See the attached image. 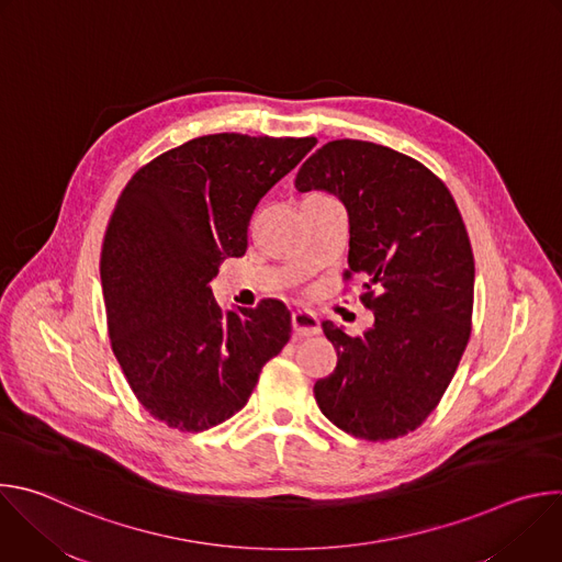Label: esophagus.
Instances as JSON below:
<instances>
[{
    "label": "esophagus",
    "instance_id": "34e87169",
    "mask_svg": "<svg viewBox=\"0 0 562 562\" xmlns=\"http://www.w3.org/2000/svg\"><path fill=\"white\" fill-rule=\"evenodd\" d=\"M291 325H293V331L297 336H315V334H319V319L311 311H306V308L293 311Z\"/></svg>",
    "mask_w": 562,
    "mask_h": 562
}]
</instances>
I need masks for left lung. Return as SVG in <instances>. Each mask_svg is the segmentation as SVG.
Here are the masks:
<instances>
[{
  "label": "left lung",
  "instance_id": "left-lung-1",
  "mask_svg": "<svg viewBox=\"0 0 562 562\" xmlns=\"http://www.w3.org/2000/svg\"><path fill=\"white\" fill-rule=\"evenodd\" d=\"M295 189L327 191L349 215V271L367 282L373 327L351 338L331 319V375L313 386L338 429L364 440L414 431L436 409L471 334L473 254L449 189L416 159L336 139L300 167Z\"/></svg>",
  "mask_w": 562,
  "mask_h": 562
}]
</instances>
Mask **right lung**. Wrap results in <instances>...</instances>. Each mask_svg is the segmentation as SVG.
<instances>
[{"mask_svg": "<svg viewBox=\"0 0 562 562\" xmlns=\"http://www.w3.org/2000/svg\"><path fill=\"white\" fill-rule=\"evenodd\" d=\"M315 137H195L155 157L122 191L102 247L115 358L144 409L206 431L247 405L262 367L291 336L280 300L222 308L209 282L245 256L258 202Z\"/></svg>", "mask_w": 562, "mask_h": 562, "instance_id": "add662e5", "label": "right lung"}]
</instances>
